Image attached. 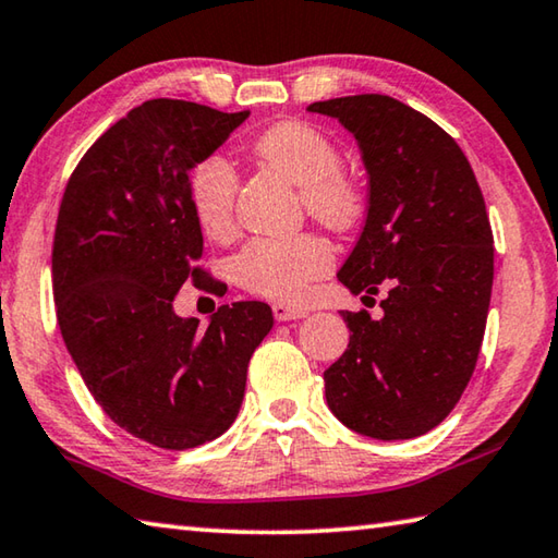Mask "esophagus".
Returning a JSON list of instances; mask_svg holds the SVG:
<instances>
[{
    "instance_id": "34e87169",
    "label": "esophagus",
    "mask_w": 558,
    "mask_h": 558,
    "mask_svg": "<svg viewBox=\"0 0 558 558\" xmlns=\"http://www.w3.org/2000/svg\"><path fill=\"white\" fill-rule=\"evenodd\" d=\"M271 314L277 320H296V318H306L308 311L306 308H296V306H289V304H274L271 306Z\"/></svg>"
}]
</instances>
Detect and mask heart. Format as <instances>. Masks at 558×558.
I'll list each match as a JSON object with an SVG mask.
<instances>
[{
  "instance_id": "b5f03b06",
  "label": "heart",
  "mask_w": 558,
  "mask_h": 558,
  "mask_svg": "<svg viewBox=\"0 0 558 558\" xmlns=\"http://www.w3.org/2000/svg\"><path fill=\"white\" fill-rule=\"evenodd\" d=\"M262 163L301 189L306 213L330 230H350L360 220L365 198L360 185L340 171L343 156L326 132L306 122H279L252 144ZM195 220L215 240L232 232L238 175L222 156H208L189 175ZM333 252L316 234L254 238L234 257V277L252 294L299 304L311 284L326 277Z\"/></svg>"
}]
</instances>
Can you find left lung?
Segmentation results:
<instances>
[{"label": "left lung", "mask_w": 558, "mask_h": 558, "mask_svg": "<svg viewBox=\"0 0 558 558\" xmlns=\"http://www.w3.org/2000/svg\"><path fill=\"white\" fill-rule=\"evenodd\" d=\"M308 112L355 136L369 181L338 279L363 299L387 289L383 318L340 311L350 343L324 373L328 409L379 441L422 436L451 414L483 345L495 250L481 185L453 136L395 97H333Z\"/></svg>", "instance_id": "left-lung-1"}]
</instances>
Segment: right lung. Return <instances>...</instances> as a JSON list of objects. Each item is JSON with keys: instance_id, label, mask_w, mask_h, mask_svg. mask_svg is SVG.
<instances>
[{"instance_id": "right-lung-1", "label": "right lung", "mask_w": 558, "mask_h": 558, "mask_svg": "<svg viewBox=\"0 0 558 558\" xmlns=\"http://www.w3.org/2000/svg\"><path fill=\"white\" fill-rule=\"evenodd\" d=\"M247 117L146 100L85 151L58 210L53 299L68 353L117 426L169 451L228 432L274 326L262 301L220 306L208 326L173 311L185 281L205 277L191 264L203 232L189 173Z\"/></svg>"}]
</instances>
